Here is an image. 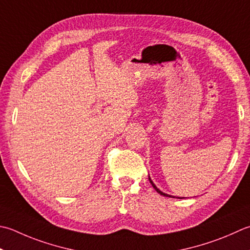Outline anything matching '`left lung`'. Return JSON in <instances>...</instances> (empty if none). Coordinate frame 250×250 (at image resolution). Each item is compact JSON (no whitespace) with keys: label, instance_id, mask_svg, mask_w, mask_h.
Returning a JSON list of instances; mask_svg holds the SVG:
<instances>
[{"label":"left lung","instance_id":"1","mask_svg":"<svg viewBox=\"0 0 250 250\" xmlns=\"http://www.w3.org/2000/svg\"><path fill=\"white\" fill-rule=\"evenodd\" d=\"M148 180H149V182H150V184L153 185V188L156 189V192L157 193H159L160 195H163V196H166V197H174V196H171V195H168V194H166V193H164V192H161V190L159 189V188H157V187H156V185L153 183V181H151V179L148 177Z\"/></svg>","mask_w":250,"mask_h":250}]
</instances>
